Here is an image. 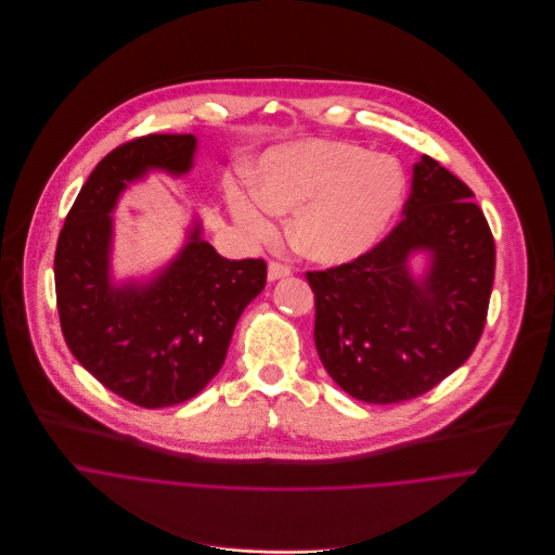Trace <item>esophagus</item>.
<instances>
[{
  "label": "esophagus",
  "instance_id": "esophagus-1",
  "mask_svg": "<svg viewBox=\"0 0 555 555\" xmlns=\"http://www.w3.org/2000/svg\"><path fill=\"white\" fill-rule=\"evenodd\" d=\"M291 271H293V269H291L286 262H280V260H271V262H269V280H271V282L291 275Z\"/></svg>",
  "mask_w": 555,
  "mask_h": 555
}]
</instances>
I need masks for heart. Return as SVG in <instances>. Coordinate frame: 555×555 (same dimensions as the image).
Returning <instances> with one entry per match:
<instances>
[{
    "instance_id": "1",
    "label": "heart",
    "mask_w": 555,
    "mask_h": 555,
    "mask_svg": "<svg viewBox=\"0 0 555 555\" xmlns=\"http://www.w3.org/2000/svg\"><path fill=\"white\" fill-rule=\"evenodd\" d=\"M404 198L396 159L344 142L306 140L269 153L254 192L232 194V211L256 238L275 234V214H293L299 254L325 264L367 254Z\"/></svg>"
}]
</instances>
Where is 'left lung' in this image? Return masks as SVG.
Here are the masks:
<instances>
[{
  "mask_svg": "<svg viewBox=\"0 0 555 555\" xmlns=\"http://www.w3.org/2000/svg\"><path fill=\"white\" fill-rule=\"evenodd\" d=\"M434 254L415 283L411 250ZM496 249L473 190L424 155L393 230L367 254L306 271L317 354L344 391L370 404L413 400L464 365L488 319Z\"/></svg>",
  "mask_w": 555,
  "mask_h": 555,
  "instance_id": "obj_1",
  "label": "left lung"
}]
</instances>
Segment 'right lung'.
Wrapping results in <instances>:
<instances>
[{"label": "right lung", "mask_w": 555, "mask_h": 555, "mask_svg": "<svg viewBox=\"0 0 555 555\" xmlns=\"http://www.w3.org/2000/svg\"><path fill=\"white\" fill-rule=\"evenodd\" d=\"M194 146L190 133H151L102 157L65 216L54 254L69 352L108 391L142 409L194 398L223 367L243 310L267 284L262 258L218 256L196 228L153 284L111 286L108 214L120 192L151 168L188 172Z\"/></svg>", "instance_id": "right-lung-1"}]
</instances>
